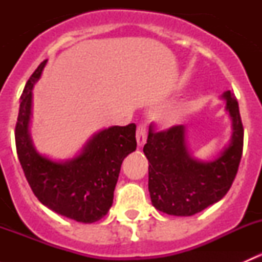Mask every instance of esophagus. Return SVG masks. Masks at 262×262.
Masks as SVG:
<instances>
[{
    "label": "esophagus",
    "instance_id": "1",
    "mask_svg": "<svg viewBox=\"0 0 262 262\" xmlns=\"http://www.w3.org/2000/svg\"><path fill=\"white\" fill-rule=\"evenodd\" d=\"M147 124L142 123L139 124L138 128H137V142H138V146L142 147L144 143H146L147 139Z\"/></svg>",
    "mask_w": 262,
    "mask_h": 262
}]
</instances>
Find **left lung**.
I'll return each mask as SVG.
<instances>
[{
	"mask_svg": "<svg viewBox=\"0 0 262 262\" xmlns=\"http://www.w3.org/2000/svg\"><path fill=\"white\" fill-rule=\"evenodd\" d=\"M232 119L229 146L210 162L195 160L185 142V126L148 132L143 152L148 160V190L156 209L189 216L219 202L228 192L238 171L244 149V125L234 94H223Z\"/></svg>",
	"mask_w": 262,
	"mask_h": 262,
	"instance_id": "obj_1",
	"label": "left lung"
}]
</instances>
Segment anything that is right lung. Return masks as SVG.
Listing matches in <instances>:
<instances>
[{
	"instance_id": "obj_1",
	"label": "right lung",
	"mask_w": 262,
	"mask_h": 262,
	"mask_svg": "<svg viewBox=\"0 0 262 262\" xmlns=\"http://www.w3.org/2000/svg\"><path fill=\"white\" fill-rule=\"evenodd\" d=\"M47 60L26 82L21 95L15 128L17 157L25 178L39 202L50 210L82 223H94L106 215L123 160L137 148L136 124L112 126L95 134L77 157L55 162L39 155L31 143L29 123L33 86L40 78Z\"/></svg>"
}]
</instances>
